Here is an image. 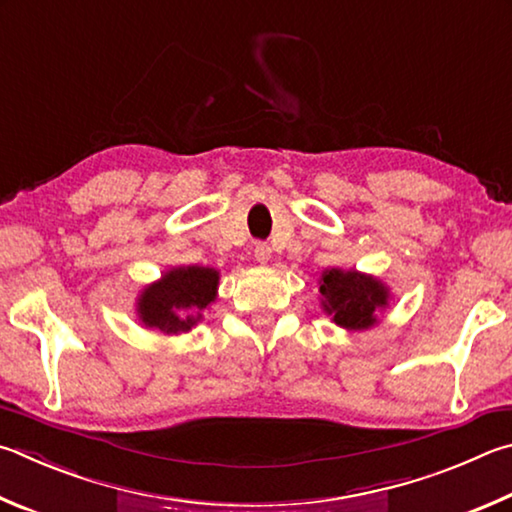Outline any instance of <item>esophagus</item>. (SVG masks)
Segmentation results:
<instances>
[{"instance_id":"obj_1","label":"esophagus","mask_w":512,"mask_h":512,"mask_svg":"<svg viewBox=\"0 0 512 512\" xmlns=\"http://www.w3.org/2000/svg\"><path fill=\"white\" fill-rule=\"evenodd\" d=\"M254 256H256V261L261 263V265H267V263H270V258H272V249H270V245H265V242H258L256 249H254Z\"/></svg>"}]
</instances>
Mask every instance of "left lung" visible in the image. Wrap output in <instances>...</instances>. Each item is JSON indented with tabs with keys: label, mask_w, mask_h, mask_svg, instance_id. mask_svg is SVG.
Returning <instances> with one entry per match:
<instances>
[{
	"label": "left lung",
	"mask_w": 512,
	"mask_h": 512,
	"mask_svg": "<svg viewBox=\"0 0 512 512\" xmlns=\"http://www.w3.org/2000/svg\"><path fill=\"white\" fill-rule=\"evenodd\" d=\"M319 301L333 324L344 330H369L393 299L391 288L373 274L328 267L319 276Z\"/></svg>",
	"instance_id": "obj_1"
}]
</instances>
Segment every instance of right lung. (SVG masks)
<instances>
[{
  "label": "right lung",
  "mask_w": 512,
  "mask_h": 512,
  "mask_svg": "<svg viewBox=\"0 0 512 512\" xmlns=\"http://www.w3.org/2000/svg\"><path fill=\"white\" fill-rule=\"evenodd\" d=\"M220 272L204 265H177L143 285L137 294V319L164 335H182L204 319V310L218 299Z\"/></svg>",
  "instance_id": "add662e5"
}]
</instances>
